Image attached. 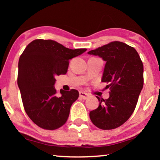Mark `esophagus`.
Listing matches in <instances>:
<instances>
[{"label": "esophagus", "mask_w": 160, "mask_h": 160, "mask_svg": "<svg viewBox=\"0 0 160 160\" xmlns=\"http://www.w3.org/2000/svg\"><path fill=\"white\" fill-rule=\"evenodd\" d=\"M79 94H80V97H81V98L83 99H88V97H89L88 94L85 92H80Z\"/></svg>", "instance_id": "34e87169"}]
</instances>
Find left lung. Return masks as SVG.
I'll use <instances>...</instances> for the list:
<instances>
[{
	"instance_id": "8db88e82",
	"label": "left lung",
	"mask_w": 160,
	"mask_h": 160,
	"mask_svg": "<svg viewBox=\"0 0 160 160\" xmlns=\"http://www.w3.org/2000/svg\"><path fill=\"white\" fill-rule=\"evenodd\" d=\"M106 61L102 82H109V97L99 98V107L90 112L94 126L103 130L118 128L130 118L143 87V65L133 47L121 42H111L90 51Z\"/></svg>"
}]
</instances>
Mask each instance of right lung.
I'll return each mask as SVG.
<instances>
[{
  "label": "right lung",
  "instance_id": "obj_1",
  "mask_svg": "<svg viewBox=\"0 0 160 160\" xmlns=\"http://www.w3.org/2000/svg\"><path fill=\"white\" fill-rule=\"evenodd\" d=\"M86 48L70 49L53 40L36 39L27 46L18 63V85L27 114L40 128L55 130L65 124L76 90L55 89L56 77L68 71L69 60Z\"/></svg>",
  "mask_w": 160,
  "mask_h": 160
}]
</instances>
